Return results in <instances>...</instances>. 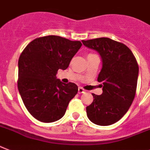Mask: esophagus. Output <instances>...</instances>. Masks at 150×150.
<instances>
[{
	"instance_id": "1",
	"label": "esophagus",
	"mask_w": 150,
	"mask_h": 150,
	"mask_svg": "<svg viewBox=\"0 0 150 150\" xmlns=\"http://www.w3.org/2000/svg\"><path fill=\"white\" fill-rule=\"evenodd\" d=\"M79 91V94H82V93L85 92V90H84L81 87H79V91Z\"/></svg>"
}]
</instances>
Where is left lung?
Masks as SVG:
<instances>
[{"label": "left lung", "mask_w": 150, "mask_h": 150, "mask_svg": "<svg viewBox=\"0 0 150 150\" xmlns=\"http://www.w3.org/2000/svg\"><path fill=\"white\" fill-rule=\"evenodd\" d=\"M81 42L98 52L102 62L98 81L102 82L103 93L92 94L94 100L86 108L87 116L97 125L115 124L127 112L135 97L139 75L137 60L127 46L111 39Z\"/></svg>", "instance_id": "obj_1"}]
</instances>
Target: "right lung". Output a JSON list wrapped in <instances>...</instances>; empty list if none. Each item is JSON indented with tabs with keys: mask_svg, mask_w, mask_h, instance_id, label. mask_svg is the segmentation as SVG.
<instances>
[{
	"mask_svg": "<svg viewBox=\"0 0 150 150\" xmlns=\"http://www.w3.org/2000/svg\"><path fill=\"white\" fill-rule=\"evenodd\" d=\"M81 46L80 41L47 36L33 40L21 53L17 86L25 107L36 120L52 123L65 115L78 86L62 83L56 74L69 67Z\"/></svg>",
	"mask_w": 150,
	"mask_h": 150,
	"instance_id": "obj_1",
	"label": "right lung"
}]
</instances>
